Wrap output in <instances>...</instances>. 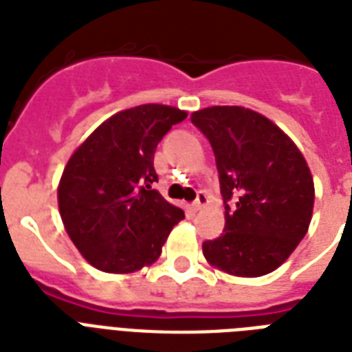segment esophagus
<instances>
[{"label": "esophagus", "mask_w": 352, "mask_h": 352, "mask_svg": "<svg viewBox=\"0 0 352 352\" xmlns=\"http://www.w3.org/2000/svg\"><path fill=\"white\" fill-rule=\"evenodd\" d=\"M206 204H208V195H206L204 192H199L197 199L193 201L192 206H193V210H203Z\"/></svg>", "instance_id": "obj_1"}]
</instances>
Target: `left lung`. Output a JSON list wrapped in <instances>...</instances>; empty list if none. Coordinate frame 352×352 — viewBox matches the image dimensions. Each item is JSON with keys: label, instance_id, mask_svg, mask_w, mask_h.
Instances as JSON below:
<instances>
[{"label": "left lung", "instance_id": "8db88e82", "mask_svg": "<svg viewBox=\"0 0 352 352\" xmlns=\"http://www.w3.org/2000/svg\"><path fill=\"white\" fill-rule=\"evenodd\" d=\"M192 122L214 148L225 199V232L203 243L206 261L239 278L274 272L311 225L314 181L305 157L283 129L248 107H204Z\"/></svg>", "mask_w": 352, "mask_h": 352}]
</instances>
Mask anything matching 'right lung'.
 Listing matches in <instances>:
<instances>
[{
  "mask_svg": "<svg viewBox=\"0 0 352 352\" xmlns=\"http://www.w3.org/2000/svg\"><path fill=\"white\" fill-rule=\"evenodd\" d=\"M188 117L162 104L124 109L104 120L63 168L58 208L84 259L102 272L131 274L159 259L184 212L151 184L153 157L173 124Z\"/></svg>",
  "mask_w": 352,
  "mask_h": 352,
  "instance_id": "obj_1",
  "label": "right lung"
}]
</instances>
